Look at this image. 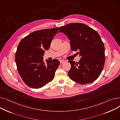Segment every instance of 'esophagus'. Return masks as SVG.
I'll return each mask as SVG.
<instances>
[{"label": "esophagus", "instance_id": "obj_1", "mask_svg": "<svg viewBox=\"0 0 120 120\" xmlns=\"http://www.w3.org/2000/svg\"><path fill=\"white\" fill-rule=\"evenodd\" d=\"M60 63H63L66 62V61L65 60H60Z\"/></svg>", "mask_w": 120, "mask_h": 120}]
</instances>
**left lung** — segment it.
<instances>
[{
  "mask_svg": "<svg viewBox=\"0 0 120 120\" xmlns=\"http://www.w3.org/2000/svg\"><path fill=\"white\" fill-rule=\"evenodd\" d=\"M66 34L72 51H77L80 60H69L68 72L72 81L80 84H90L100 76L105 62L104 44L96 30L83 23H70L60 28L59 33Z\"/></svg>",
  "mask_w": 120,
  "mask_h": 120,
  "instance_id": "left-lung-1",
  "label": "left lung"
}]
</instances>
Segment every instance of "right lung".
<instances>
[{"label": "right lung", "instance_id": "obj_1", "mask_svg": "<svg viewBox=\"0 0 120 120\" xmlns=\"http://www.w3.org/2000/svg\"><path fill=\"white\" fill-rule=\"evenodd\" d=\"M59 27L35 31L19 43L15 60L17 71L28 86L39 89L51 82L60 65L59 60H43L45 50L49 49Z\"/></svg>", "mask_w": 120, "mask_h": 120}]
</instances>
